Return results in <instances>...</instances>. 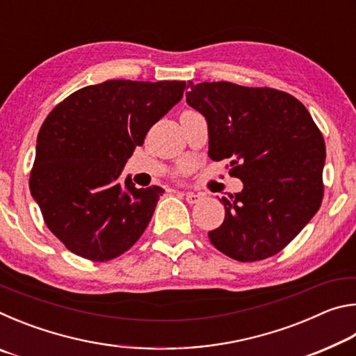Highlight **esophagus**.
I'll use <instances>...</instances> for the list:
<instances>
[{"mask_svg": "<svg viewBox=\"0 0 356 356\" xmlns=\"http://www.w3.org/2000/svg\"><path fill=\"white\" fill-rule=\"evenodd\" d=\"M202 200L201 195H196V193H185V201L188 204H197Z\"/></svg>", "mask_w": 356, "mask_h": 356, "instance_id": "obj_1", "label": "esophagus"}]
</instances>
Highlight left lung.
<instances>
[{
	"label": "left lung",
	"instance_id": "obj_1",
	"mask_svg": "<svg viewBox=\"0 0 356 356\" xmlns=\"http://www.w3.org/2000/svg\"><path fill=\"white\" fill-rule=\"evenodd\" d=\"M186 104L209 125V156L229 160L240 193L221 197L226 215L209 238L240 262L275 256L321 207L325 141L293 95L227 81H188Z\"/></svg>",
	"mask_w": 356,
	"mask_h": 356
}]
</instances>
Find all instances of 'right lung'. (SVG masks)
Here are the masks:
<instances>
[{
	"label": "right lung",
	"instance_id": "1",
	"mask_svg": "<svg viewBox=\"0 0 356 356\" xmlns=\"http://www.w3.org/2000/svg\"><path fill=\"white\" fill-rule=\"evenodd\" d=\"M185 81L110 80L70 94L42 124L29 190L47 227L74 254L105 262L146 231L161 186L136 188L120 172Z\"/></svg>",
	"mask_w": 356,
	"mask_h": 356
}]
</instances>
